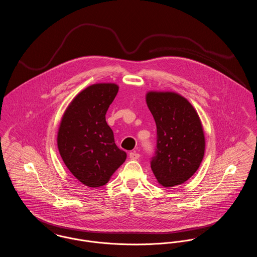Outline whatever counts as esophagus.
Returning a JSON list of instances; mask_svg holds the SVG:
<instances>
[{"label": "esophagus", "instance_id": "obj_1", "mask_svg": "<svg viewBox=\"0 0 257 257\" xmlns=\"http://www.w3.org/2000/svg\"><path fill=\"white\" fill-rule=\"evenodd\" d=\"M129 157H130L131 160H138L140 158V155L138 153H136V152H131L129 154Z\"/></svg>", "mask_w": 257, "mask_h": 257}]
</instances>
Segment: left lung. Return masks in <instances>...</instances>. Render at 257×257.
<instances>
[{"label":"left lung","mask_w":257,"mask_h":257,"mask_svg":"<svg viewBox=\"0 0 257 257\" xmlns=\"http://www.w3.org/2000/svg\"><path fill=\"white\" fill-rule=\"evenodd\" d=\"M147 105L157 125V149L151 169L164 187L188 180L199 169L205 136L199 115L182 95L172 91H149Z\"/></svg>","instance_id":"obj_1"}]
</instances>
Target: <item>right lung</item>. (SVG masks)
I'll return each instance as SVG.
<instances>
[{"instance_id":"add662e5","label":"right lung","mask_w":257,"mask_h":257,"mask_svg":"<svg viewBox=\"0 0 257 257\" xmlns=\"http://www.w3.org/2000/svg\"><path fill=\"white\" fill-rule=\"evenodd\" d=\"M115 84H94L75 96L62 117L57 145L72 174L88 187L106 184L125 162L105 114L118 92Z\"/></svg>"}]
</instances>
